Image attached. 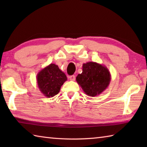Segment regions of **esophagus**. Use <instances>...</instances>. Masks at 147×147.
Segmentation results:
<instances>
[{
	"label": "esophagus",
	"mask_w": 147,
	"mask_h": 147,
	"mask_svg": "<svg viewBox=\"0 0 147 147\" xmlns=\"http://www.w3.org/2000/svg\"><path fill=\"white\" fill-rule=\"evenodd\" d=\"M69 80L71 81H74V80H75V76H74V75L70 76H69Z\"/></svg>",
	"instance_id": "obj_1"
}]
</instances>
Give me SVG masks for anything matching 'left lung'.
I'll list each match as a JSON object with an SVG mask.
<instances>
[{"instance_id": "left-lung-1", "label": "left lung", "mask_w": 147, "mask_h": 147, "mask_svg": "<svg viewBox=\"0 0 147 147\" xmlns=\"http://www.w3.org/2000/svg\"><path fill=\"white\" fill-rule=\"evenodd\" d=\"M82 73L76 76V82L85 94L95 96L107 88L111 80L110 71L105 65L95 62L84 63Z\"/></svg>"}]
</instances>
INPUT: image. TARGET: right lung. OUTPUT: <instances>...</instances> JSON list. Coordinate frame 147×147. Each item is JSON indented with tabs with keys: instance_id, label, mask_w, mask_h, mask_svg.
<instances>
[{
	"instance_id": "1",
	"label": "right lung",
	"mask_w": 147,
	"mask_h": 147,
	"mask_svg": "<svg viewBox=\"0 0 147 147\" xmlns=\"http://www.w3.org/2000/svg\"><path fill=\"white\" fill-rule=\"evenodd\" d=\"M36 81L40 91L46 97L51 98L59 93L67 77L57 65L51 64L38 72Z\"/></svg>"
}]
</instances>
